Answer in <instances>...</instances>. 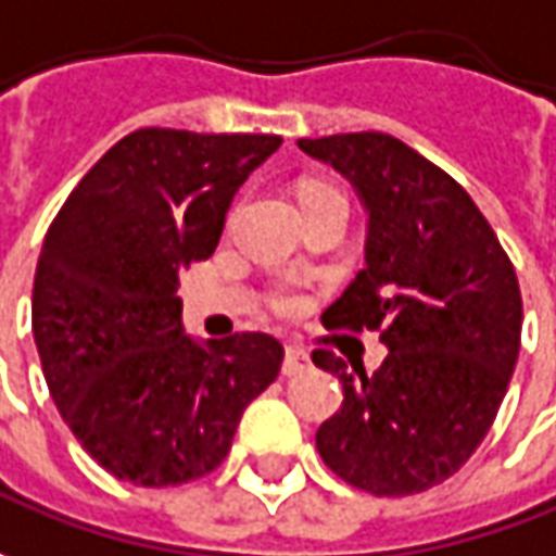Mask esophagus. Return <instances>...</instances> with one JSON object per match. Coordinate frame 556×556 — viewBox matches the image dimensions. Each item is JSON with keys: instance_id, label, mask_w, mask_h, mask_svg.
<instances>
[{"instance_id": "1", "label": "esophagus", "mask_w": 556, "mask_h": 556, "mask_svg": "<svg viewBox=\"0 0 556 556\" xmlns=\"http://www.w3.org/2000/svg\"><path fill=\"white\" fill-rule=\"evenodd\" d=\"M311 366V354L298 344L286 348V363H282V375H301Z\"/></svg>"}]
</instances>
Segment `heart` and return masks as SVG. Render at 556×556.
I'll list each match as a JSON object with an SVG mask.
<instances>
[{
	"mask_svg": "<svg viewBox=\"0 0 556 556\" xmlns=\"http://www.w3.org/2000/svg\"><path fill=\"white\" fill-rule=\"evenodd\" d=\"M277 307H282V311L298 307V295H295V289H292V282H282V286L277 289Z\"/></svg>",
	"mask_w": 556,
	"mask_h": 556,
	"instance_id": "heart-1",
	"label": "heart"
}]
</instances>
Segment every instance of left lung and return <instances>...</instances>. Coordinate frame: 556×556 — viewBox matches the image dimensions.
Masks as SVG:
<instances>
[{
    "label": "left lung",
    "instance_id": "left-lung-1",
    "mask_svg": "<svg viewBox=\"0 0 556 556\" xmlns=\"http://www.w3.org/2000/svg\"><path fill=\"white\" fill-rule=\"evenodd\" d=\"M298 147L344 175L369 215L366 264L323 323L378 329L388 348L372 375L314 351L344 388L316 450L372 495L425 492L468 462L505 400L523 329L514 264L465 187L391 135Z\"/></svg>",
    "mask_w": 556,
    "mask_h": 556
}]
</instances>
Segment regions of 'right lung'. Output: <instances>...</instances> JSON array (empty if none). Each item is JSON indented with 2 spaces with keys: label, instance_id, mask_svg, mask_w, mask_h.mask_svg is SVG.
Listing matches in <instances>:
<instances>
[{
  "label": "right lung",
  "instance_id": "right-lung-1",
  "mask_svg": "<svg viewBox=\"0 0 556 556\" xmlns=\"http://www.w3.org/2000/svg\"><path fill=\"white\" fill-rule=\"evenodd\" d=\"M282 138L141 128L73 187L33 279V338L83 450L116 480L178 486L230 452L274 384L264 332L200 341L181 323V270L218 249L227 208Z\"/></svg>",
  "mask_w": 556,
  "mask_h": 556
}]
</instances>
